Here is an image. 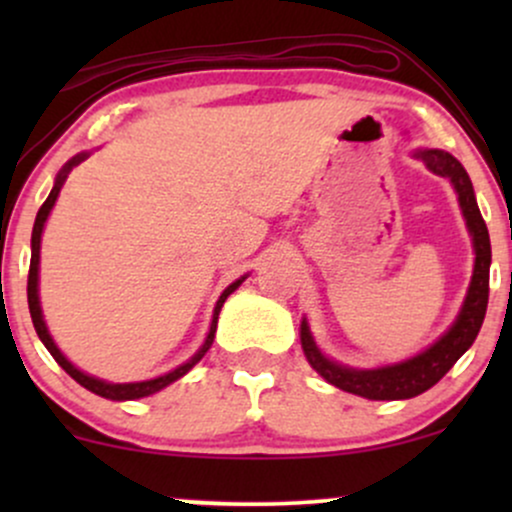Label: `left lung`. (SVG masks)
I'll return each mask as SVG.
<instances>
[{
	"instance_id": "left-lung-1",
	"label": "left lung",
	"mask_w": 512,
	"mask_h": 512,
	"mask_svg": "<svg viewBox=\"0 0 512 512\" xmlns=\"http://www.w3.org/2000/svg\"><path fill=\"white\" fill-rule=\"evenodd\" d=\"M424 158V163L433 173L450 178L452 185L457 190V199H460V207L464 219H467L469 233L474 238V252H477V260H474V276L472 284H469V293L464 298V305L460 310V317L455 320V325L450 327L443 337L438 339L431 349H426L424 354L409 358V361L397 363V366H385L375 370H356L339 366V363L330 361L317 351V346L310 337L308 322L303 320L301 325V344L305 356H308L310 366H313L327 383H332L339 390L351 392V395L366 397V399H409L426 392L428 387H433L443 378L448 370L455 366L457 358H460L469 346L474 344L477 334L481 330V322H484L486 305H489V267H491V240H489V228H486L484 219H481V211L477 207V199H474L472 180H469L467 170L455 156H450L448 151L438 149H426L416 154Z\"/></svg>"
}]
</instances>
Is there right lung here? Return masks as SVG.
Instances as JSON below:
<instances>
[{
	"mask_svg": "<svg viewBox=\"0 0 512 512\" xmlns=\"http://www.w3.org/2000/svg\"><path fill=\"white\" fill-rule=\"evenodd\" d=\"M84 158H86V154H79L76 158H72V161H69L67 166L62 168V173L57 175L55 187H52V192L48 195V199H45L43 207L38 209V216H35V223H33V236H31V269H28V310H31V320H33L35 332H38L40 342L45 344V349L50 351L52 358H55V361L60 363V366H62L64 370H67L69 375H72V378L76 380V383L84 385L86 390L96 392V395H101V397H105V399H117V402H120V399H139V397H149V395H154V392L163 390V387H166V385L175 383V380L182 378V375H185L187 370H190L192 366H195L197 361H202V356L207 354L209 346H211V342H214V332H216V322H219L221 305L226 303V298L231 296V293L236 291L240 284H243L245 276H243V279L233 281V284L228 286V289L221 293L219 303H216V308H214V320H211V327H209V334H207V342L202 344V349H199L197 354L190 358V361L182 363V366H180V368H175L173 373L161 375V378H154V380H146V383H125V385H113V383H105V380L91 378V375L81 373L79 368H74L72 363H69L67 358L62 356V351L57 349L55 342H52V337H50L48 327H45V322H43V313H40V301H38V262H40V236H43V226H45V221H48V214H50L52 204H55L57 195H60V190H62L64 180H67V173H69V170H72V168L76 166V163L84 161Z\"/></svg>",
	"mask_w": 512,
	"mask_h": 512,
	"instance_id": "right-lung-1",
	"label": "right lung"
}]
</instances>
